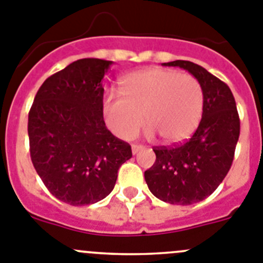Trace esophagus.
<instances>
[{"label":"esophagus","instance_id":"esophagus-1","mask_svg":"<svg viewBox=\"0 0 263 263\" xmlns=\"http://www.w3.org/2000/svg\"><path fill=\"white\" fill-rule=\"evenodd\" d=\"M143 148L144 147H143V146H141V144H133V146H132V153L136 155V154H138L139 151H142Z\"/></svg>","mask_w":263,"mask_h":263}]
</instances>
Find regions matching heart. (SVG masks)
Segmentation results:
<instances>
[{
	"label": "heart",
	"mask_w": 263,
	"mask_h": 263,
	"mask_svg": "<svg viewBox=\"0 0 263 263\" xmlns=\"http://www.w3.org/2000/svg\"><path fill=\"white\" fill-rule=\"evenodd\" d=\"M121 93L103 99V116L113 134L132 139L144 121L146 133H156L165 143L189 138L202 119L204 95L196 77L172 69L150 67L127 74Z\"/></svg>",
	"instance_id": "b5f03b06"
}]
</instances>
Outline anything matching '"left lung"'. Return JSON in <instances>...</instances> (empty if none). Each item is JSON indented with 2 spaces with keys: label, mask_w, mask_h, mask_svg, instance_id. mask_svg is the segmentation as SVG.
Wrapping results in <instances>:
<instances>
[{
  "label": "left lung",
  "mask_w": 263,
  "mask_h": 263,
  "mask_svg": "<svg viewBox=\"0 0 263 263\" xmlns=\"http://www.w3.org/2000/svg\"><path fill=\"white\" fill-rule=\"evenodd\" d=\"M163 65L181 67L198 79L203 113L189 141L154 148L156 160L144 172V180L156 198L186 206L213 194L227 176L240 136V119L232 91L204 67L182 60Z\"/></svg>",
  "instance_id": "left-lung-1"
}]
</instances>
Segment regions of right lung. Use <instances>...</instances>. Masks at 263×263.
<instances>
[{"instance_id": "obj_1", "label": "right lung", "mask_w": 263, "mask_h": 263, "mask_svg": "<svg viewBox=\"0 0 263 263\" xmlns=\"http://www.w3.org/2000/svg\"><path fill=\"white\" fill-rule=\"evenodd\" d=\"M112 61L82 59L45 79L28 113L31 160L60 201L84 206L113 190L132 147L103 119V78Z\"/></svg>"}]
</instances>
